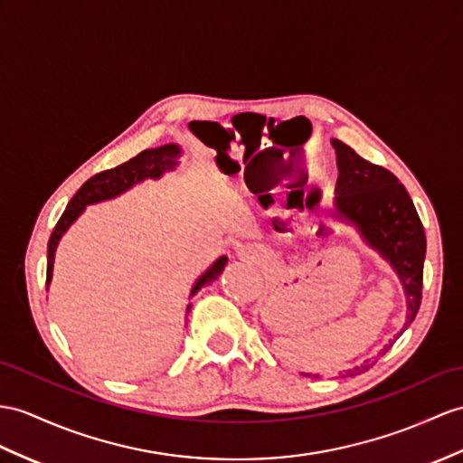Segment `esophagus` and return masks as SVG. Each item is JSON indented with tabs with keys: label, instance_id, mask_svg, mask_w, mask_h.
I'll list each match as a JSON object with an SVG mask.
<instances>
[{
	"label": "esophagus",
	"instance_id": "1",
	"mask_svg": "<svg viewBox=\"0 0 463 463\" xmlns=\"http://www.w3.org/2000/svg\"><path fill=\"white\" fill-rule=\"evenodd\" d=\"M238 255L241 259H251V261H257L259 257H263V250L257 245H241L238 250Z\"/></svg>",
	"mask_w": 463,
	"mask_h": 463
}]
</instances>
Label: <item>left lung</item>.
<instances>
[{"label":"left lung","instance_id":"obj_1","mask_svg":"<svg viewBox=\"0 0 463 463\" xmlns=\"http://www.w3.org/2000/svg\"><path fill=\"white\" fill-rule=\"evenodd\" d=\"M337 156L335 208L340 216L354 222L364 238L389 259L407 292V322L402 332L416 318L422 302V275L426 255V235L416 208L399 178L385 166L369 163L352 146L334 139ZM401 332V334H402ZM399 334V335H401ZM385 352H381V355ZM373 367V362L340 371L342 377L359 375Z\"/></svg>","mask_w":463,"mask_h":463}]
</instances>
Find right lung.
<instances>
[{
	"instance_id": "add662e5",
	"label": "right lung",
	"mask_w": 463,
	"mask_h": 463,
	"mask_svg": "<svg viewBox=\"0 0 463 463\" xmlns=\"http://www.w3.org/2000/svg\"><path fill=\"white\" fill-rule=\"evenodd\" d=\"M180 155V149L176 145H163L159 149H145L139 155H135L133 159L121 163L114 168H108V171H101L94 176H90L86 183L80 186V190L72 196L69 202V206L62 212L61 220L56 222L54 230L49 238L47 245V285L51 283L52 277V261H54V250L56 243L62 238V233L69 230V225L80 216V212L88 206L94 204V202L99 200H108L121 194L123 190H128L135 183H139L143 178H159L165 171H171L176 165V159ZM225 263H228V257H220L216 263H213L204 275L198 279V283L194 285L193 292L190 295H196V292L210 285L212 280H216L220 273L223 270ZM190 310V304L188 308Z\"/></svg>"
}]
</instances>
